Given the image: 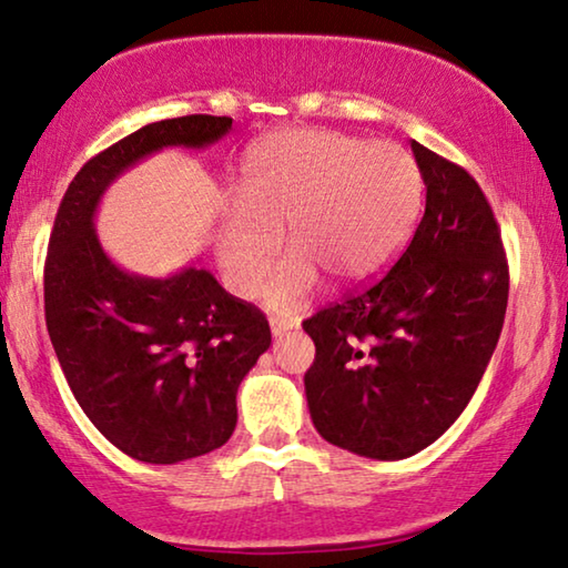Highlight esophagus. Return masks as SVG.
<instances>
[{"label":"esophagus","mask_w":568,"mask_h":568,"mask_svg":"<svg viewBox=\"0 0 568 568\" xmlns=\"http://www.w3.org/2000/svg\"><path fill=\"white\" fill-rule=\"evenodd\" d=\"M268 327H272L274 337H284L286 333H292V329L296 327V322L284 320V317H272V320H268Z\"/></svg>","instance_id":"obj_1"}]
</instances>
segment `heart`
Instances as JSON below:
<instances>
[{
	"label": "heart",
	"instance_id": "1",
	"mask_svg": "<svg viewBox=\"0 0 568 568\" xmlns=\"http://www.w3.org/2000/svg\"><path fill=\"white\" fill-rule=\"evenodd\" d=\"M422 203L414 156L390 142L292 129L246 154L235 203L223 211L215 256L225 284L251 300L282 251L292 256L264 290L268 310H296L320 274L337 284L371 276L412 233Z\"/></svg>",
	"mask_w": 568,
	"mask_h": 568
}]
</instances>
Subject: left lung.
Returning a JSON list of instances; mask_svg holds the SVG:
<instances>
[{"label": "left lung", "mask_w": 568, "mask_h": 568, "mask_svg": "<svg viewBox=\"0 0 568 568\" xmlns=\"http://www.w3.org/2000/svg\"><path fill=\"white\" fill-rule=\"evenodd\" d=\"M426 207L378 282L304 320L314 429L339 449L406 459L457 422L483 381L508 307L500 229L473 174L412 142Z\"/></svg>", "instance_id": "obj_1"}]
</instances>
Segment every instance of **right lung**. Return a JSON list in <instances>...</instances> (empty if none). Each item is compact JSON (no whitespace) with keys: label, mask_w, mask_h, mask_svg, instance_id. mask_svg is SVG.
<instances>
[{"label":"right lung","mask_w":568,"mask_h":568,"mask_svg":"<svg viewBox=\"0 0 568 568\" xmlns=\"http://www.w3.org/2000/svg\"><path fill=\"white\" fill-rule=\"evenodd\" d=\"M233 119H164L95 154L68 185L45 261V322L68 386L124 455L174 465L223 447L235 394L272 345L261 310L203 266L154 278L113 264L93 229L111 182L168 146L205 150Z\"/></svg>","instance_id":"right-lung-1"}]
</instances>
